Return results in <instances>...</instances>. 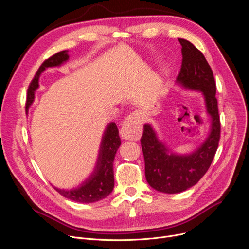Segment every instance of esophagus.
<instances>
[{"label": "esophagus", "instance_id": "obj_1", "mask_svg": "<svg viewBox=\"0 0 249 249\" xmlns=\"http://www.w3.org/2000/svg\"><path fill=\"white\" fill-rule=\"evenodd\" d=\"M143 116L139 112L130 114L123 123L120 134L126 140H139L142 135Z\"/></svg>", "mask_w": 249, "mask_h": 249}]
</instances>
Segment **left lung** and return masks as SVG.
I'll use <instances>...</instances> for the list:
<instances>
[{"label": "left lung", "mask_w": 249, "mask_h": 249, "mask_svg": "<svg viewBox=\"0 0 249 249\" xmlns=\"http://www.w3.org/2000/svg\"><path fill=\"white\" fill-rule=\"evenodd\" d=\"M178 41L182 60L177 83L186 89L202 91L207 113L211 117V131L197 150L191 154L178 155L168 152L149 124L143 126L140 141L146 180L154 190L166 194L184 192L203 178L214 160L221 131L216 82L210 65L193 43L182 38Z\"/></svg>", "instance_id": "8db88e82"}]
</instances>
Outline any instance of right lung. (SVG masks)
<instances>
[{
    "label": "right lung",
    "mask_w": 249,
    "mask_h": 249,
    "mask_svg": "<svg viewBox=\"0 0 249 249\" xmlns=\"http://www.w3.org/2000/svg\"><path fill=\"white\" fill-rule=\"evenodd\" d=\"M69 59L68 50L57 52L50 56L38 69L34 78L30 83L27 90V100H26V110H28L30 105L34 101V91L38 88V78L46 68L59 67ZM121 145V139L119 137L117 125L112 122L108 125L103 135L100 146L99 156L94 173L87 178L83 184L72 190H60L54 188L61 196L69 200L78 203H94L100 201L113 191L114 188V171L113 162L115 154Z\"/></svg>",
    "instance_id": "obj_1"
}]
</instances>
